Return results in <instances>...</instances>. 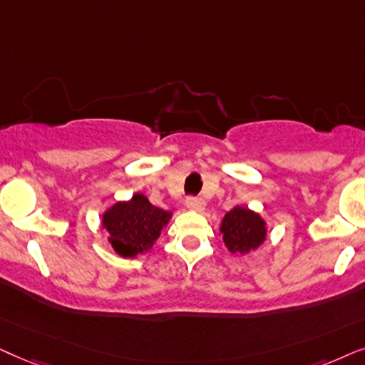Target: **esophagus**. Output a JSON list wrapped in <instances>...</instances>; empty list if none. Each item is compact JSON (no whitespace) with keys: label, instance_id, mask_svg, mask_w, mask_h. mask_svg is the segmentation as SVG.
Segmentation results:
<instances>
[{"label":"esophagus","instance_id":"esophagus-1","mask_svg":"<svg viewBox=\"0 0 365 365\" xmlns=\"http://www.w3.org/2000/svg\"><path fill=\"white\" fill-rule=\"evenodd\" d=\"M185 205L190 208V210H195V212H202L203 208H205V202L202 200L200 197H187L185 200Z\"/></svg>","mask_w":365,"mask_h":365}]
</instances>
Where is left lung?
<instances>
[{"label":"left lung","instance_id":"8db88e82","mask_svg":"<svg viewBox=\"0 0 365 365\" xmlns=\"http://www.w3.org/2000/svg\"><path fill=\"white\" fill-rule=\"evenodd\" d=\"M220 232L232 254H245L265 240V222L257 213L235 207L223 217Z\"/></svg>","mask_w":365,"mask_h":365}]
</instances>
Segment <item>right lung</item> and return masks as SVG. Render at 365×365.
Segmentation results:
<instances>
[{
    "mask_svg": "<svg viewBox=\"0 0 365 365\" xmlns=\"http://www.w3.org/2000/svg\"><path fill=\"white\" fill-rule=\"evenodd\" d=\"M168 218V212L153 207L142 193H135L132 200L116 203L105 213L103 227L120 255L135 257L152 249Z\"/></svg>",
    "mask_w": 365,
    "mask_h": 365,
    "instance_id": "right-lung-1",
    "label": "right lung"
}]
</instances>
